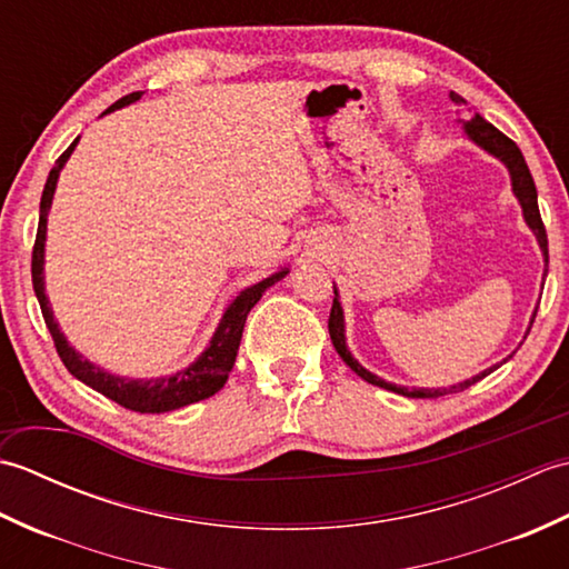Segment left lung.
Returning <instances> with one entry per match:
<instances>
[{
    "instance_id": "8db88e82",
    "label": "left lung",
    "mask_w": 569,
    "mask_h": 569,
    "mask_svg": "<svg viewBox=\"0 0 569 569\" xmlns=\"http://www.w3.org/2000/svg\"><path fill=\"white\" fill-rule=\"evenodd\" d=\"M452 102H457L459 107H467V100L462 98V94L457 92H450ZM465 129H467V137L471 141H477L481 149H487L489 153L497 156V159H501L506 166H509V173H511V183H513V192L518 202H521L523 208V217L528 227L533 229L536 237H538V244L542 249V257H546V266H548V234H546V224H542L540 220V210H538V190H536V183H533V176H530L528 171V163L523 159L521 149L516 147V141H511L506 134H501V131L489 124L485 117L481 114H471L467 122H465ZM546 276H548V269H546ZM538 312V310H536ZM536 320V316H533ZM533 325V322H530ZM328 330H330V337H332V345L337 349V355H340L345 359V365L352 369L357 377H361L365 381L373 383V386H381V389H389L393 393H401V396H408V398H438V396H445V393H457V391H465L469 389L471 383H477L479 379H485L487 373H491L497 367H491L487 371L477 373L475 379H467L462 383L457 386H450V389H406V386H396V383H389L383 381L379 377H373L371 371H367L365 367L359 365V361L349 355V349L345 345V316H342V306L340 300H337V291H335V300H332V310H330V320H328Z\"/></svg>"
}]
</instances>
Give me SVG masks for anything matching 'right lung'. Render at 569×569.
Instances as JSON below:
<instances>
[{
    "instance_id": "right-lung-1",
    "label": "right lung",
    "mask_w": 569,
    "mask_h": 569,
    "mask_svg": "<svg viewBox=\"0 0 569 569\" xmlns=\"http://www.w3.org/2000/svg\"><path fill=\"white\" fill-rule=\"evenodd\" d=\"M143 92H131L124 94L122 100H117L110 110H119V107L137 102ZM104 112V114H107ZM78 139L70 143V147L58 156L56 166L51 168V173H48L46 180V188H43V196H41V214H39V232H36V241H33V253H31V281H33V291L36 298H39V306L43 312V320H46V328L53 337V345H56V352L63 361L66 369L72 373V377L80 379L84 386H90L98 393L107 396L110 401L124 406L129 410H137V413H166V410H176V408H183L190 403H198L204 401V398L214 396L217 391L222 389L229 371L234 367V359H237V349H239V340H241V330H244V322L249 310L259 303V298L263 296V291L269 286H273L276 281H281V278L288 273L286 269L278 271L269 278H263L257 286L247 288V291H241L234 300L232 306L227 308L224 318L220 322V328H217L214 337L210 347L204 349V352L198 357V361H192V365L183 371L173 373V377H166V379H119L112 377V373L102 371L100 367L90 365L88 359H82L76 349L68 345V340L63 337V332L58 330V322L53 320V312L51 306H48V298L43 291V244H46V217H48V208H51V200H53V190L58 183V173L60 168L66 166L68 156L76 149Z\"/></svg>"
}]
</instances>
